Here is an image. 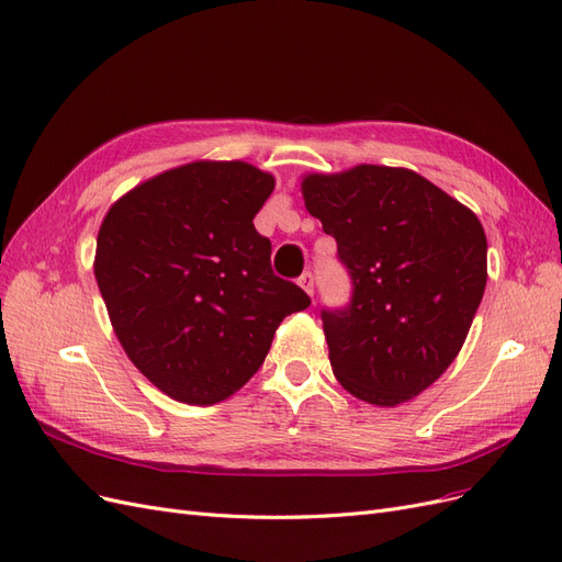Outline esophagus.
<instances>
[{
	"instance_id": "34e87169",
	"label": "esophagus",
	"mask_w": 562,
	"mask_h": 562,
	"mask_svg": "<svg viewBox=\"0 0 562 562\" xmlns=\"http://www.w3.org/2000/svg\"><path fill=\"white\" fill-rule=\"evenodd\" d=\"M299 284L305 289L307 296L315 294V278H313V273H303V276L299 278Z\"/></svg>"
}]
</instances>
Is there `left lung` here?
<instances>
[{
  "instance_id": "1",
  "label": "left lung",
  "mask_w": 562,
  "mask_h": 562,
  "mask_svg": "<svg viewBox=\"0 0 562 562\" xmlns=\"http://www.w3.org/2000/svg\"><path fill=\"white\" fill-rule=\"evenodd\" d=\"M301 191L352 280L350 303L322 311L334 375L373 406L413 400L458 357L483 299L479 216L406 168L305 175Z\"/></svg>"
}]
</instances>
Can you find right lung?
Here are the masks:
<instances>
[{
    "label": "right lung",
    "mask_w": 562,
    "mask_h": 562,
    "mask_svg": "<svg viewBox=\"0 0 562 562\" xmlns=\"http://www.w3.org/2000/svg\"><path fill=\"white\" fill-rule=\"evenodd\" d=\"M273 189L249 162L195 160L137 184L102 220L95 280L114 334L175 402L228 400L280 322L311 305L273 273L270 240L251 224Z\"/></svg>",
    "instance_id": "right-lung-1"
}]
</instances>
